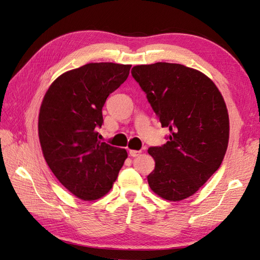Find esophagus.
Here are the masks:
<instances>
[{"mask_svg":"<svg viewBox=\"0 0 260 260\" xmlns=\"http://www.w3.org/2000/svg\"><path fill=\"white\" fill-rule=\"evenodd\" d=\"M141 153V151H136V149H130L129 151V154H130V156H132V157H137V156H139Z\"/></svg>","mask_w":260,"mask_h":260,"instance_id":"esophagus-1","label":"esophagus"}]
</instances>
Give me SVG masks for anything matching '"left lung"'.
<instances>
[{
  "label": "left lung",
  "mask_w": 260,
  "mask_h": 260,
  "mask_svg": "<svg viewBox=\"0 0 260 260\" xmlns=\"http://www.w3.org/2000/svg\"><path fill=\"white\" fill-rule=\"evenodd\" d=\"M148 103L169 128L167 143L148 148L155 169L148 185L178 202L199 191L221 165L229 142V115L221 93L207 76L180 64L155 62L131 70Z\"/></svg>",
  "instance_id": "8db88e82"
}]
</instances>
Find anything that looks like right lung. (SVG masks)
Segmentation results:
<instances>
[{"label":"right lung","instance_id":"obj_1","mask_svg":"<svg viewBox=\"0 0 260 260\" xmlns=\"http://www.w3.org/2000/svg\"><path fill=\"white\" fill-rule=\"evenodd\" d=\"M131 65L90 62L60 75L46 91L39 139L46 164L68 191L83 201L104 196L128 157L98 139L106 99L125 81Z\"/></svg>","mask_w":260,"mask_h":260}]
</instances>
